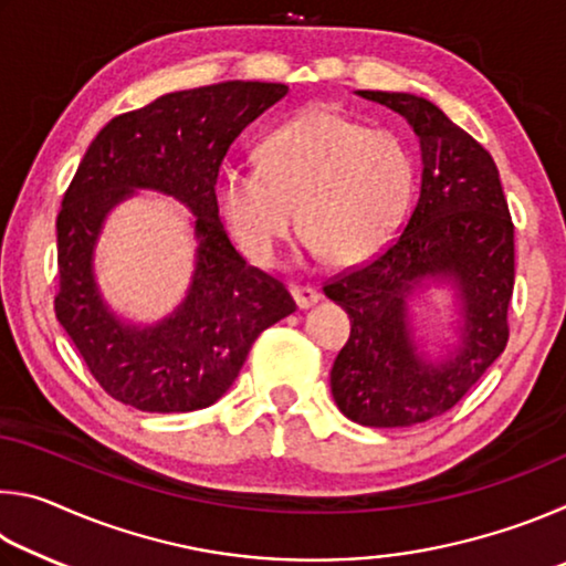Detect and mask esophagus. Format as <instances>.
<instances>
[{
    "mask_svg": "<svg viewBox=\"0 0 566 566\" xmlns=\"http://www.w3.org/2000/svg\"><path fill=\"white\" fill-rule=\"evenodd\" d=\"M292 296L300 310H310V306H314L322 300V294L314 290V286H292Z\"/></svg>",
    "mask_w": 566,
    "mask_h": 566,
    "instance_id": "34e87169",
    "label": "esophagus"
}]
</instances>
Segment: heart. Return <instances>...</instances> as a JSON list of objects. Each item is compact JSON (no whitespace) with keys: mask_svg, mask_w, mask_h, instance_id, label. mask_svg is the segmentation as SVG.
<instances>
[{"mask_svg":"<svg viewBox=\"0 0 566 566\" xmlns=\"http://www.w3.org/2000/svg\"><path fill=\"white\" fill-rule=\"evenodd\" d=\"M260 157V167H229L219 179L222 214L256 264L276 262L296 212L312 254H329L337 264L379 254L405 222L415 159L395 134L310 107L276 127Z\"/></svg>","mask_w":566,"mask_h":566,"instance_id":"1","label":"heart"}]
</instances>
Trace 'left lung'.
<instances>
[{"instance_id": "8db88e82", "label": "left lung", "mask_w": 566, "mask_h": 566, "mask_svg": "<svg viewBox=\"0 0 566 566\" xmlns=\"http://www.w3.org/2000/svg\"><path fill=\"white\" fill-rule=\"evenodd\" d=\"M357 94L415 129L421 187L397 242L324 286L352 319L329 375L332 397L361 427H411L452 409L504 352L514 227L490 151L437 104L409 92ZM439 289L448 292L453 317L432 358L416 332L413 304Z\"/></svg>"}]
</instances>
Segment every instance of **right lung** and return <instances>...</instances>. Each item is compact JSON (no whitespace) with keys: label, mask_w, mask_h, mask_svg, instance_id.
Wrapping results in <instances>:
<instances>
[{"label":"right lung","mask_w":566,"mask_h":566,"mask_svg":"<svg viewBox=\"0 0 566 566\" xmlns=\"http://www.w3.org/2000/svg\"><path fill=\"white\" fill-rule=\"evenodd\" d=\"M286 92V84L234 80L161 94L114 117L76 169L56 217L54 312L92 377L122 405L159 415L214 405L254 339L296 310L290 292L229 242L214 195L227 149ZM137 190L187 206L198 242L186 300L151 325L114 313L93 272L103 222Z\"/></svg>","instance_id":"add662e5"}]
</instances>
